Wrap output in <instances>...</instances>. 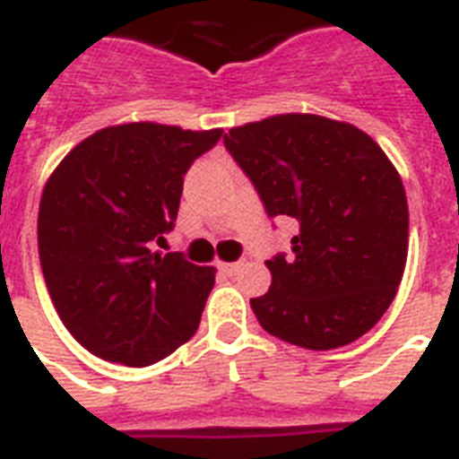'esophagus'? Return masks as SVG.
I'll return each mask as SVG.
<instances>
[{
  "instance_id": "obj_1",
  "label": "esophagus",
  "mask_w": 459,
  "mask_h": 459,
  "mask_svg": "<svg viewBox=\"0 0 459 459\" xmlns=\"http://www.w3.org/2000/svg\"><path fill=\"white\" fill-rule=\"evenodd\" d=\"M245 266V259H240V262H229V264H219V272L223 273V276H236L240 269Z\"/></svg>"
}]
</instances>
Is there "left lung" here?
<instances>
[{
    "label": "left lung",
    "instance_id": "1",
    "mask_svg": "<svg viewBox=\"0 0 459 459\" xmlns=\"http://www.w3.org/2000/svg\"><path fill=\"white\" fill-rule=\"evenodd\" d=\"M223 145L266 214L300 226L290 255L266 262L272 288L250 300L262 328L307 350L341 348L374 328L395 298L410 236L405 187L384 150L314 114L238 126Z\"/></svg>",
    "mask_w": 459,
    "mask_h": 459
}]
</instances>
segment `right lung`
I'll return each mask as SVG.
<instances>
[{
    "label": "right lung",
    "instance_id": "right-lung-1",
    "mask_svg": "<svg viewBox=\"0 0 459 459\" xmlns=\"http://www.w3.org/2000/svg\"><path fill=\"white\" fill-rule=\"evenodd\" d=\"M221 133L111 126L75 145L47 180L39 264L64 326L92 355L147 367L200 326L214 269L159 255L152 243L173 229L183 176Z\"/></svg>",
    "mask_w": 459,
    "mask_h": 459
}]
</instances>
